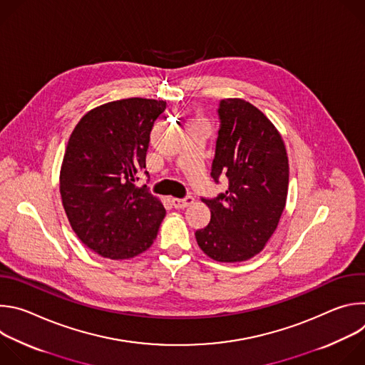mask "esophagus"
<instances>
[{
  "mask_svg": "<svg viewBox=\"0 0 365 365\" xmlns=\"http://www.w3.org/2000/svg\"><path fill=\"white\" fill-rule=\"evenodd\" d=\"M193 197L192 196H186V197H183V199H179V197H173L172 199V203H173V206L175 207H178V210H183V207H186V206H189V205H192L193 203Z\"/></svg>",
  "mask_w": 365,
  "mask_h": 365,
  "instance_id": "obj_1",
  "label": "esophagus"
}]
</instances>
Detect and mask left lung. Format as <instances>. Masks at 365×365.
Listing matches in <instances>:
<instances>
[{
	"mask_svg": "<svg viewBox=\"0 0 365 365\" xmlns=\"http://www.w3.org/2000/svg\"><path fill=\"white\" fill-rule=\"evenodd\" d=\"M220 131L211 176L228 179L215 199H202L211 222L195 232L200 250L215 262L240 263L263 251L286 206L289 160L274 124L241 98L220 102Z\"/></svg>",
	"mask_w": 365,
	"mask_h": 365,
	"instance_id": "8db88e82",
	"label": "left lung"
}]
</instances>
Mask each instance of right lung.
I'll list each match as a JSON object with an SVG mask.
<instances>
[{"instance_id": "add662e5", "label": "right lung", "mask_w": 365, "mask_h": 365, "mask_svg": "<svg viewBox=\"0 0 365 365\" xmlns=\"http://www.w3.org/2000/svg\"><path fill=\"white\" fill-rule=\"evenodd\" d=\"M165 108L166 101L145 98L102 103L69 137L59 176L62 203L78 238L101 257L133 258L158 237L165 206L134 182Z\"/></svg>"}]
</instances>
